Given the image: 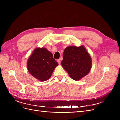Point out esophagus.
Listing matches in <instances>:
<instances>
[{
  "label": "esophagus",
  "instance_id": "1",
  "mask_svg": "<svg viewBox=\"0 0 120 120\" xmlns=\"http://www.w3.org/2000/svg\"><path fill=\"white\" fill-rule=\"evenodd\" d=\"M57 62L58 63H59V64H60V62H61V61H60V59L57 60Z\"/></svg>",
  "mask_w": 120,
  "mask_h": 120
}]
</instances>
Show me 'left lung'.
I'll use <instances>...</instances> for the list:
<instances>
[{
    "label": "left lung",
    "instance_id": "8db88e82",
    "mask_svg": "<svg viewBox=\"0 0 120 120\" xmlns=\"http://www.w3.org/2000/svg\"><path fill=\"white\" fill-rule=\"evenodd\" d=\"M92 64L91 56L83 45L69 46L64 49L61 65L74 80H80L88 75Z\"/></svg>",
    "mask_w": 120,
    "mask_h": 120
}]
</instances>
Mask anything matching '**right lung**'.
Masks as SVG:
<instances>
[{
	"label": "right lung",
	"mask_w": 120,
	"mask_h": 120,
	"mask_svg": "<svg viewBox=\"0 0 120 120\" xmlns=\"http://www.w3.org/2000/svg\"><path fill=\"white\" fill-rule=\"evenodd\" d=\"M58 65L52 54L45 48L35 49L27 61L28 72L41 82L45 81L51 77Z\"/></svg>",
	"instance_id": "1"
}]
</instances>
